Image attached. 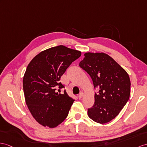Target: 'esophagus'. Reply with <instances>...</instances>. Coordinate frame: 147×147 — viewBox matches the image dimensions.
I'll use <instances>...</instances> for the list:
<instances>
[{"mask_svg":"<svg viewBox=\"0 0 147 147\" xmlns=\"http://www.w3.org/2000/svg\"><path fill=\"white\" fill-rule=\"evenodd\" d=\"M83 96H84V93L83 92H81L80 94L78 95V97L79 98H82V97H83Z\"/></svg>","mask_w":147,"mask_h":147,"instance_id":"34e87169","label":"esophagus"}]
</instances>
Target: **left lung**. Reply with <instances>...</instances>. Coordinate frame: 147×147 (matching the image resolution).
<instances>
[{
    "instance_id": "left-lung-1",
    "label": "left lung",
    "mask_w": 147,
    "mask_h": 147,
    "mask_svg": "<svg viewBox=\"0 0 147 147\" xmlns=\"http://www.w3.org/2000/svg\"><path fill=\"white\" fill-rule=\"evenodd\" d=\"M79 66L90 76L98 91L94 105L88 109V117L99 123L109 122L129 100V76L112 57L103 53H86Z\"/></svg>"
}]
</instances>
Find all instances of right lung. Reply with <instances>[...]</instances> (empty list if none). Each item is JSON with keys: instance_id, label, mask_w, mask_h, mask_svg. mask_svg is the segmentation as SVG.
Returning <instances> with one entry per match:
<instances>
[{"instance_id": "obj_1", "label": "right lung", "mask_w": 147, "mask_h": 147, "mask_svg": "<svg viewBox=\"0 0 147 147\" xmlns=\"http://www.w3.org/2000/svg\"><path fill=\"white\" fill-rule=\"evenodd\" d=\"M80 51L59 45L38 53L28 64L23 78L26 104L32 116L44 127L54 128L65 120L75 101L60 82Z\"/></svg>"}]
</instances>
